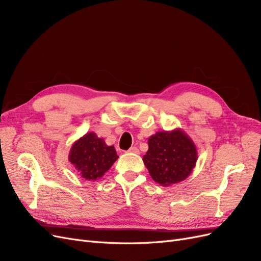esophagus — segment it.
<instances>
[{"instance_id": "34e87169", "label": "esophagus", "mask_w": 261, "mask_h": 261, "mask_svg": "<svg viewBox=\"0 0 261 261\" xmlns=\"http://www.w3.org/2000/svg\"><path fill=\"white\" fill-rule=\"evenodd\" d=\"M128 152L138 154V153H139V150H138V148H137V147H130V148H129V150H128Z\"/></svg>"}]
</instances>
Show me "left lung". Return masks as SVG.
Segmentation results:
<instances>
[{
  "instance_id": "obj_1",
  "label": "left lung",
  "mask_w": 261,
  "mask_h": 261,
  "mask_svg": "<svg viewBox=\"0 0 261 261\" xmlns=\"http://www.w3.org/2000/svg\"><path fill=\"white\" fill-rule=\"evenodd\" d=\"M143 158L150 176L161 186H171L186 179L195 168L197 148L180 128L158 132L148 139Z\"/></svg>"
}]
</instances>
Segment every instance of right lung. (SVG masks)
I'll use <instances>...</instances> for the list:
<instances>
[{"mask_svg":"<svg viewBox=\"0 0 261 261\" xmlns=\"http://www.w3.org/2000/svg\"><path fill=\"white\" fill-rule=\"evenodd\" d=\"M114 146H108L103 138L90 132L77 139L69 150L68 160L81 177L96 180L105 175L117 160Z\"/></svg>","mask_w":261,"mask_h":261,"instance_id":"add662e5","label":"right lung"}]
</instances>
